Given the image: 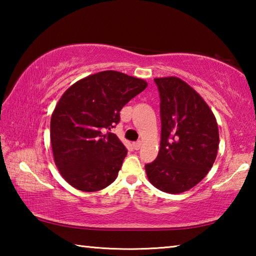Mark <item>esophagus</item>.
I'll list each match as a JSON object with an SVG mask.
<instances>
[{
  "label": "esophagus",
  "instance_id": "esophagus-1",
  "mask_svg": "<svg viewBox=\"0 0 256 256\" xmlns=\"http://www.w3.org/2000/svg\"><path fill=\"white\" fill-rule=\"evenodd\" d=\"M132 146H133V149H134V150H138V149L141 148V146H142V142H141V141L133 142Z\"/></svg>",
  "mask_w": 256,
  "mask_h": 256
}]
</instances>
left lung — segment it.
I'll return each instance as SVG.
<instances>
[{
    "label": "left lung",
    "instance_id": "1",
    "mask_svg": "<svg viewBox=\"0 0 256 256\" xmlns=\"http://www.w3.org/2000/svg\"><path fill=\"white\" fill-rule=\"evenodd\" d=\"M160 98V149L146 164L149 182L162 192H185L204 178L219 146L216 120L196 90L176 76L154 79Z\"/></svg>",
    "mask_w": 256,
    "mask_h": 256
}]
</instances>
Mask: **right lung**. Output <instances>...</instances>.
<instances>
[{"label": "right lung", "mask_w": 256, "mask_h": 256, "mask_svg": "<svg viewBox=\"0 0 256 256\" xmlns=\"http://www.w3.org/2000/svg\"><path fill=\"white\" fill-rule=\"evenodd\" d=\"M146 86L124 73L102 71L63 94L52 114L50 142L56 167L73 188L94 192L116 180L128 150L110 130L120 123V110Z\"/></svg>", "instance_id": "add662e5"}]
</instances>
